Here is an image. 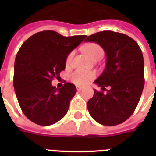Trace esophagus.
Returning <instances> with one entry per match:
<instances>
[{
	"label": "esophagus",
	"instance_id": "1",
	"mask_svg": "<svg viewBox=\"0 0 156 156\" xmlns=\"http://www.w3.org/2000/svg\"><path fill=\"white\" fill-rule=\"evenodd\" d=\"M77 90L80 91V90H83V87H77Z\"/></svg>",
	"mask_w": 156,
	"mask_h": 156
}]
</instances>
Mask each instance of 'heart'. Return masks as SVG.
Listing matches in <instances>:
<instances>
[{"label": "heart", "instance_id": "heart-1", "mask_svg": "<svg viewBox=\"0 0 156 156\" xmlns=\"http://www.w3.org/2000/svg\"><path fill=\"white\" fill-rule=\"evenodd\" d=\"M83 49L86 53L88 54L94 60L100 58V57H102L104 56V50L101 48V46H100L97 44H95V43L87 44L83 46ZM73 55H74L73 51L70 52L67 55L66 60V66H69L71 65L72 61H73ZM94 78H95V73H93V72L78 69V70H76L74 73H72L70 78L71 81L74 84H76V85L84 86L86 84H87Z\"/></svg>", "mask_w": 156, "mask_h": 156}]
</instances>
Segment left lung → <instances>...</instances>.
<instances>
[{
  "label": "left lung",
  "mask_w": 156,
  "mask_h": 156,
  "mask_svg": "<svg viewBox=\"0 0 156 156\" xmlns=\"http://www.w3.org/2000/svg\"><path fill=\"white\" fill-rule=\"evenodd\" d=\"M86 42L100 45L106 54V66L94 82L102 90H94L87 102L89 113L98 123L116 126L126 121L138 105L144 87V61L136 41L128 35L104 30L88 36Z\"/></svg>",
  "instance_id": "1"
}]
</instances>
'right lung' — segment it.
Here are the masks:
<instances>
[{
  "instance_id": "1",
  "label": "right lung",
  "mask_w": 156,
  "mask_h": 156,
  "mask_svg": "<svg viewBox=\"0 0 156 156\" xmlns=\"http://www.w3.org/2000/svg\"><path fill=\"white\" fill-rule=\"evenodd\" d=\"M86 37H66L44 30L23 43L14 62L13 87L22 111L30 121L48 126L66 116L77 89L69 83L56 88L52 78H58L66 69L67 55Z\"/></svg>"
}]
</instances>
